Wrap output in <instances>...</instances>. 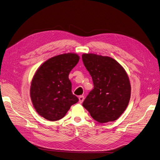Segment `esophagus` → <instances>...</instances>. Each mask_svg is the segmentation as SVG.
<instances>
[{"mask_svg":"<svg viewBox=\"0 0 160 160\" xmlns=\"http://www.w3.org/2000/svg\"><path fill=\"white\" fill-rule=\"evenodd\" d=\"M84 96H83V95H81V96H79V102L80 103H83V101H84Z\"/></svg>","mask_w":160,"mask_h":160,"instance_id":"1","label":"esophagus"}]
</instances>
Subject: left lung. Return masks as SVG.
I'll use <instances>...</instances> for the list:
<instances>
[{
	"label": "left lung",
	"mask_w": 160,
	"mask_h": 160,
	"mask_svg": "<svg viewBox=\"0 0 160 160\" xmlns=\"http://www.w3.org/2000/svg\"><path fill=\"white\" fill-rule=\"evenodd\" d=\"M82 60L94 85L83 106L101 123L118 119L126 109L130 99L131 85L127 72L109 57L85 53Z\"/></svg>",
	"instance_id": "8db88e82"
}]
</instances>
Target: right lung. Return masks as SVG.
<instances>
[{
    "label": "right lung",
    "instance_id": "obj_1",
    "mask_svg": "<svg viewBox=\"0 0 160 160\" xmlns=\"http://www.w3.org/2000/svg\"><path fill=\"white\" fill-rule=\"evenodd\" d=\"M79 57L65 53L48 59L34 75L30 89L32 105L45 119L55 122L64 117L79 99L72 93L69 75Z\"/></svg>",
    "mask_w": 160,
    "mask_h": 160
}]
</instances>
